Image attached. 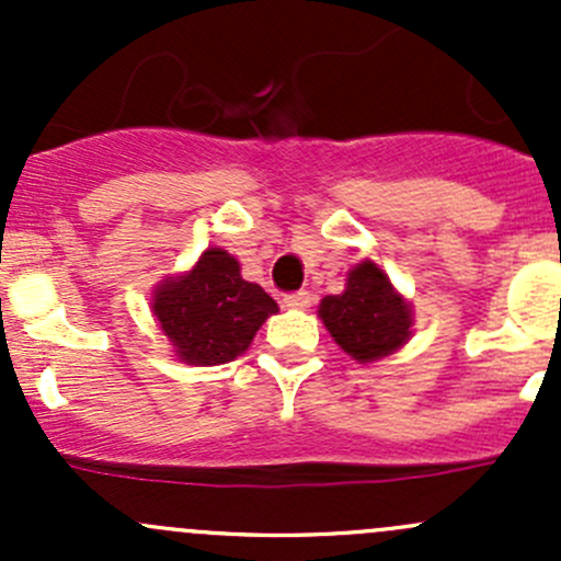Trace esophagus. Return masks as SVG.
Listing matches in <instances>:
<instances>
[{
  "label": "esophagus",
  "instance_id": "1",
  "mask_svg": "<svg viewBox=\"0 0 561 561\" xmlns=\"http://www.w3.org/2000/svg\"><path fill=\"white\" fill-rule=\"evenodd\" d=\"M282 304H285V309H309V304H312V296L309 293H290V296L282 298Z\"/></svg>",
  "mask_w": 561,
  "mask_h": 561
}]
</instances>
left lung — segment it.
Returning <instances> with one entry per match:
<instances>
[{"label": "left lung", "mask_w": 561, "mask_h": 561, "mask_svg": "<svg viewBox=\"0 0 561 561\" xmlns=\"http://www.w3.org/2000/svg\"><path fill=\"white\" fill-rule=\"evenodd\" d=\"M317 317L342 353L358 364H375L404 347L412 336V304L388 279L375 260H360L347 271L344 290L325 296Z\"/></svg>", "instance_id": "left-lung-1"}]
</instances>
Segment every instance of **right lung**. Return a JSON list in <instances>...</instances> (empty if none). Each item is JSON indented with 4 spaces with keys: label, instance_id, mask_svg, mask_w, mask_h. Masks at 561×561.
I'll return each mask as SVG.
<instances>
[{
    "label": "right lung",
    "instance_id": "1",
    "mask_svg": "<svg viewBox=\"0 0 561 561\" xmlns=\"http://www.w3.org/2000/svg\"><path fill=\"white\" fill-rule=\"evenodd\" d=\"M276 312L274 298L247 282L239 260L219 247H208L190 271L165 276L151 293V314L186 366L236 360Z\"/></svg>",
    "mask_w": 561,
    "mask_h": 561
}]
</instances>
